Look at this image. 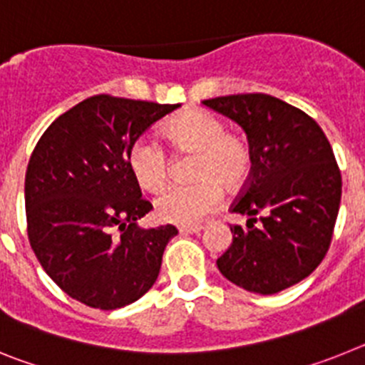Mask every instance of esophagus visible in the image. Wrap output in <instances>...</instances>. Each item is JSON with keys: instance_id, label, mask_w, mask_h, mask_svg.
Wrapping results in <instances>:
<instances>
[{"instance_id": "obj_1", "label": "esophagus", "mask_w": 365, "mask_h": 365, "mask_svg": "<svg viewBox=\"0 0 365 365\" xmlns=\"http://www.w3.org/2000/svg\"><path fill=\"white\" fill-rule=\"evenodd\" d=\"M202 230L201 225H197V227H180L179 228V234L182 235H188V234H199V232Z\"/></svg>"}]
</instances>
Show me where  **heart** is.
Returning <instances> with one entry per match:
<instances>
[{"label": "heart", "mask_w": 365, "mask_h": 365, "mask_svg": "<svg viewBox=\"0 0 365 365\" xmlns=\"http://www.w3.org/2000/svg\"><path fill=\"white\" fill-rule=\"evenodd\" d=\"M170 146L182 153H195L192 185L168 186L155 199L160 221L193 227L221 205V186L235 192L252 173V153L243 138L227 133L221 118L202 109H192L173 118L164 128ZM128 166L137 185L157 192L168 179V157L160 144L140 137L128 151Z\"/></svg>", "instance_id": "heart-1"}]
</instances>
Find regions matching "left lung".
I'll return each mask as SVG.
<instances>
[{
	"label": "left lung",
	"instance_id": "8db88e82",
	"mask_svg": "<svg viewBox=\"0 0 365 365\" xmlns=\"http://www.w3.org/2000/svg\"><path fill=\"white\" fill-rule=\"evenodd\" d=\"M202 104L241 125L252 153L247 188L232 206L248 215L247 227H230L219 272L248 292L285 291L320 265L331 245L341 197L333 148L309 115L276 96L230 95Z\"/></svg>",
	"mask_w": 365,
	"mask_h": 365
}]
</instances>
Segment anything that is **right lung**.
Masks as SVG:
<instances>
[{
	"label": "right lung",
	"mask_w": 365,
	"mask_h": 365,
	"mask_svg": "<svg viewBox=\"0 0 365 365\" xmlns=\"http://www.w3.org/2000/svg\"><path fill=\"white\" fill-rule=\"evenodd\" d=\"M179 104L96 95L56 118L25 175L29 241L71 298L113 311L137 302L159 276L177 228H140L153 208L128 166L144 131Z\"/></svg>",
	"instance_id": "1"
}]
</instances>
